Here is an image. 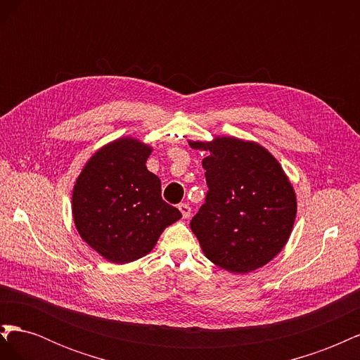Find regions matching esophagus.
Instances as JSON below:
<instances>
[{"mask_svg":"<svg viewBox=\"0 0 360 360\" xmlns=\"http://www.w3.org/2000/svg\"><path fill=\"white\" fill-rule=\"evenodd\" d=\"M179 210H180V213H181L184 219H188V217L191 216V207L188 204H184V202L179 204Z\"/></svg>","mask_w":360,"mask_h":360,"instance_id":"esophagus-1","label":"esophagus"}]
</instances>
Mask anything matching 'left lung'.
Wrapping results in <instances>:
<instances>
[{"mask_svg": "<svg viewBox=\"0 0 360 360\" xmlns=\"http://www.w3.org/2000/svg\"><path fill=\"white\" fill-rule=\"evenodd\" d=\"M207 151L209 186L191 230L204 255L231 274H249L274 259L290 238L297 200L281 163L254 141L216 136L189 141Z\"/></svg>", "mask_w": 360, "mask_h": 360, "instance_id": "obj_1", "label": "left lung"}]
</instances>
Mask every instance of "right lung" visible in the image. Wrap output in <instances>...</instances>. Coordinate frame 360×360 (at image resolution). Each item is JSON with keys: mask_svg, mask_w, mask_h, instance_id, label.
Instances as JSON below:
<instances>
[{"mask_svg": "<svg viewBox=\"0 0 360 360\" xmlns=\"http://www.w3.org/2000/svg\"><path fill=\"white\" fill-rule=\"evenodd\" d=\"M148 144L132 136L108 143L85 163L72 193L82 240L115 264L147 255L181 213L160 197V180L146 167Z\"/></svg>", "mask_w": 360, "mask_h": 360, "instance_id": "1", "label": "right lung"}]
</instances>
